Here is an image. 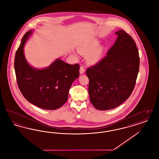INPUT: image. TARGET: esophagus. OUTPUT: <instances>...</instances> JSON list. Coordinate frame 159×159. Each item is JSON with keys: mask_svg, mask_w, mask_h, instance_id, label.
Wrapping results in <instances>:
<instances>
[{"mask_svg": "<svg viewBox=\"0 0 159 159\" xmlns=\"http://www.w3.org/2000/svg\"><path fill=\"white\" fill-rule=\"evenodd\" d=\"M84 71H85V70H84V68L82 66H81L80 67V70H79V71H80V75H82L84 73Z\"/></svg>", "mask_w": 159, "mask_h": 159, "instance_id": "34e87169", "label": "esophagus"}]
</instances>
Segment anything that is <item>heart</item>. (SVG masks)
I'll list each match as a JSON object with an SVG mask.
<instances>
[{
    "mask_svg": "<svg viewBox=\"0 0 159 159\" xmlns=\"http://www.w3.org/2000/svg\"><path fill=\"white\" fill-rule=\"evenodd\" d=\"M99 42L97 39L92 38L86 40L77 47V51L80 55L84 57L88 55L86 61L91 65H95L99 62L105 52V46L99 44Z\"/></svg>",
    "mask_w": 159,
    "mask_h": 159,
    "instance_id": "heart-1",
    "label": "heart"
}]
</instances>
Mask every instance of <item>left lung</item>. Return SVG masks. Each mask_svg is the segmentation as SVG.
<instances>
[{
    "instance_id": "1",
    "label": "left lung",
    "mask_w": 159,
    "mask_h": 159,
    "mask_svg": "<svg viewBox=\"0 0 159 159\" xmlns=\"http://www.w3.org/2000/svg\"><path fill=\"white\" fill-rule=\"evenodd\" d=\"M107 56L88 68L89 95L92 104L99 110H108L129 98L134 89L139 67L136 43L123 30Z\"/></svg>"
}]
</instances>
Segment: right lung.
<instances>
[{
	"label": "right lung",
	"mask_w": 159,
	"mask_h": 159,
	"mask_svg": "<svg viewBox=\"0 0 159 159\" xmlns=\"http://www.w3.org/2000/svg\"><path fill=\"white\" fill-rule=\"evenodd\" d=\"M33 32L27 31L15 53L16 82L24 97L38 107L53 110L67 101L73 82L79 77V65H71L57 58L45 68H35L26 60L24 48Z\"/></svg>",
	"instance_id": "1"
}]
</instances>
